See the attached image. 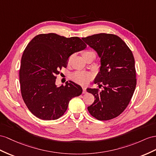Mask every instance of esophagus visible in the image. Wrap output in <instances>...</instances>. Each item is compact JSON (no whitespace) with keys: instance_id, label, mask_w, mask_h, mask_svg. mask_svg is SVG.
Wrapping results in <instances>:
<instances>
[{"instance_id":"1","label":"esophagus","mask_w":156,"mask_h":156,"mask_svg":"<svg viewBox=\"0 0 156 156\" xmlns=\"http://www.w3.org/2000/svg\"><path fill=\"white\" fill-rule=\"evenodd\" d=\"M82 90H83V94H86V86H82Z\"/></svg>"}]
</instances>
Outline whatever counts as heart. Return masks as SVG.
<instances>
[{
    "instance_id": "b5f03b06",
    "label": "heart",
    "mask_w": 156,
    "mask_h": 156,
    "mask_svg": "<svg viewBox=\"0 0 156 156\" xmlns=\"http://www.w3.org/2000/svg\"><path fill=\"white\" fill-rule=\"evenodd\" d=\"M82 57L84 58L89 56H93L95 57V52L91 50H87L82 52ZM71 57L68 60V63H70L71 61ZM71 79L74 80V82H77L78 83H81V84H85L87 82L90 81L92 75L90 73H85V72H81V71H77L75 72L73 74H71Z\"/></svg>"
}]
</instances>
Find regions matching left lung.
I'll return each mask as SVG.
<instances>
[{"mask_svg": "<svg viewBox=\"0 0 156 156\" xmlns=\"http://www.w3.org/2000/svg\"><path fill=\"white\" fill-rule=\"evenodd\" d=\"M82 39L97 51L101 65L94 82L99 88L87 89L95 99L87 110L99 121L114 119L125 110L136 86L133 54L116 35L103 33Z\"/></svg>", "mask_w": 156, "mask_h": 156, "instance_id": "obj_1", "label": "left lung"}]
</instances>
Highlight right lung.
<instances>
[{"mask_svg":"<svg viewBox=\"0 0 156 156\" xmlns=\"http://www.w3.org/2000/svg\"><path fill=\"white\" fill-rule=\"evenodd\" d=\"M86 47L78 37L53 33L39 34L27 44L22 57L20 83L23 100L35 117L57 119L66 112L70 99L81 95L80 86L69 81L57 87L55 79L66 67L70 56Z\"/></svg>","mask_w":156,"mask_h":156,"instance_id":"right-lung-1","label":"right lung"}]
</instances>
